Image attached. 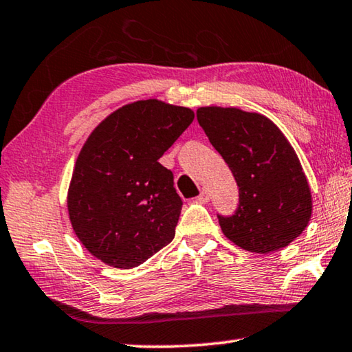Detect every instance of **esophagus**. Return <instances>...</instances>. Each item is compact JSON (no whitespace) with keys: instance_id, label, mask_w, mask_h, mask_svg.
Returning <instances> with one entry per match:
<instances>
[{"instance_id":"1","label":"esophagus","mask_w":352,"mask_h":352,"mask_svg":"<svg viewBox=\"0 0 352 352\" xmlns=\"http://www.w3.org/2000/svg\"><path fill=\"white\" fill-rule=\"evenodd\" d=\"M209 199H210V195L207 193V190H203V192L199 193V197L197 198V201L201 204H207V203H209Z\"/></svg>"}]
</instances>
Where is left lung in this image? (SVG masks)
<instances>
[{"mask_svg": "<svg viewBox=\"0 0 352 352\" xmlns=\"http://www.w3.org/2000/svg\"><path fill=\"white\" fill-rule=\"evenodd\" d=\"M197 118L239 186L234 215H218L223 234L246 251L285 248L307 228L312 195L295 149L272 120L237 107H199Z\"/></svg>", "mask_w": 352, "mask_h": 352, "instance_id": "obj_1", "label": "left lung"}]
</instances>
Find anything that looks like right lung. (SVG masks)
<instances>
[{"label":"right lung","instance_id":"add662e5","mask_svg":"<svg viewBox=\"0 0 352 352\" xmlns=\"http://www.w3.org/2000/svg\"><path fill=\"white\" fill-rule=\"evenodd\" d=\"M193 118L188 107L143 100L117 109L89 135L67 206L90 254L115 268H134L175 239L182 199L159 159Z\"/></svg>","mask_w":352,"mask_h":352}]
</instances>
